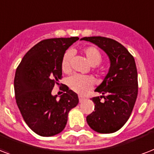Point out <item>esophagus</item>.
Returning <instances> with one entry per match:
<instances>
[{
	"mask_svg": "<svg viewBox=\"0 0 154 154\" xmlns=\"http://www.w3.org/2000/svg\"><path fill=\"white\" fill-rule=\"evenodd\" d=\"M78 98H79L80 103H82V102H83V101L85 100V97H83V96H82V95L78 96Z\"/></svg>",
	"mask_w": 154,
	"mask_h": 154,
	"instance_id": "1",
	"label": "esophagus"
}]
</instances>
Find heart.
Masks as SVG:
<instances>
[{
  "label": "heart",
  "mask_w": 154,
  "mask_h": 154,
  "mask_svg": "<svg viewBox=\"0 0 154 154\" xmlns=\"http://www.w3.org/2000/svg\"><path fill=\"white\" fill-rule=\"evenodd\" d=\"M89 64L92 66L98 65L102 62V56L98 49L94 47H87L82 51ZM70 51H67L63 56L61 62V69L63 72H69L70 71ZM68 85L74 92L84 94L90 90L94 85V80L90 76H82L75 74L68 80Z\"/></svg>",
  "instance_id": "heart-1"
}]
</instances>
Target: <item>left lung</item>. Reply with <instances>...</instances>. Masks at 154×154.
<instances>
[{
  "mask_svg": "<svg viewBox=\"0 0 154 154\" xmlns=\"http://www.w3.org/2000/svg\"><path fill=\"white\" fill-rule=\"evenodd\" d=\"M81 40L93 43L105 51L110 69L95 92L102 94L92 101L94 111L86 117L91 128L99 133H113L128 121L138 93L137 70L135 60L126 48L111 38L92 36Z\"/></svg>",
  "mask_w": 154,
  "mask_h": 154,
  "instance_id": "obj_1",
  "label": "left lung"
}]
</instances>
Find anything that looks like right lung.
<instances>
[{"mask_svg": "<svg viewBox=\"0 0 154 154\" xmlns=\"http://www.w3.org/2000/svg\"><path fill=\"white\" fill-rule=\"evenodd\" d=\"M78 37L40 41L23 56L14 77L16 103L29 128L41 137H52L66 126L68 115L78 104V96L67 85L60 99L53 96L54 85L61 78L65 51Z\"/></svg>", "mask_w": 154, "mask_h": 154, "instance_id": "obj_1", "label": "right lung"}]
</instances>
